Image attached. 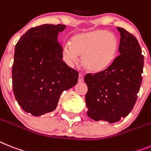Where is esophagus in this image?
<instances>
[{"mask_svg":"<svg viewBox=\"0 0 151 151\" xmlns=\"http://www.w3.org/2000/svg\"><path fill=\"white\" fill-rule=\"evenodd\" d=\"M78 83H83V81H84V77L82 74L78 75Z\"/></svg>","mask_w":151,"mask_h":151,"instance_id":"obj_1","label":"esophagus"}]
</instances>
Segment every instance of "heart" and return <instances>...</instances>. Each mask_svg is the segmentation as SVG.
Instances as JSON below:
<instances>
[{
	"instance_id": "heart-1",
	"label": "heart",
	"mask_w": 151,
	"mask_h": 151,
	"mask_svg": "<svg viewBox=\"0 0 151 151\" xmlns=\"http://www.w3.org/2000/svg\"><path fill=\"white\" fill-rule=\"evenodd\" d=\"M119 42L116 36L105 30L74 35L70 43L62 47V56L69 65L78 62L82 56V63L87 70L100 73L109 68L117 56Z\"/></svg>"
}]
</instances>
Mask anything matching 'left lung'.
<instances>
[{"mask_svg": "<svg viewBox=\"0 0 151 151\" xmlns=\"http://www.w3.org/2000/svg\"><path fill=\"white\" fill-rule=\"evenodd\" d=\"M117 30L120 55L106 70L84 78L88 86L87 115L95 121L113 123L126 117L134 108L141 86L144 56L139 42L125 29Z\"/></svg>", "mask_w": 151, "mask_h": 151, "instance_id": "left-lung-1", "label": "left lung"}]
</instances>
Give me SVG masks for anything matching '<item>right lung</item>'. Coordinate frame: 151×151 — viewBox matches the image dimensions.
<instances>
[{"mask_svg": "<svg viewBox=\"0 0 151 151\" xmlns=\"http://www.w3.org/2000/svg\"><path fill=\"white\" fill-rule=\"evenodd\" d=\"M65 28L50 24L30 28L15 45L14 94L24 111L35 116L54 111L62 92L78 82V72L62 61L58 35Z\"/></svg>", "mask_w": 151, "mask_h": 151, "instance_id": "add662e5", "label": "right lung"}]
</instances>
